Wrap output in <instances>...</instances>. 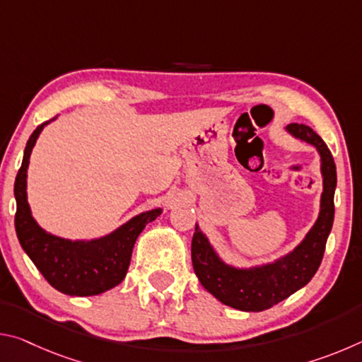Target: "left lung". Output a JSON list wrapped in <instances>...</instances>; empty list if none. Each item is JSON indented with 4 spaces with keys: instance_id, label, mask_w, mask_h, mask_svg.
<instances>
[{
    "instance_id": "left-lung-1",
    "label": "left lung",
    "mask_w": 362,
    "mask_h": 362,
    "mask_svg": "<svg viewBox=\"0 0 362 362\" xmlns=\"http://www.w3.org/2000/svg\"><path fill=\"white\" fill-rule=\"evenodd\" d=\"M293 139L315 146L321 163L322 193L316 222L291 252L279 259L252 267L225 262L206 233L196 223L192 241V262L196 276L207 292L220 302L241 311H263L302 289L321 265L324 249L334 223L335 163L322 139L305 124L286 126Z\"/></svg>"
}]
</instances>
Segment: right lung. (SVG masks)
Returning a JSON list of instances; mask_svg holds the SVG:
<instances>
[{
	"instance_id": "obj_1",
	"label": "right lung",
	"mask_w": 362,
	"mask_h": 362,
	"mask_svg": "<svg viewBox=\"0 0 362 362\" xmlns=\"http://www.w3.org/2000/svg\"><path fill=\"white\" fill-rule=\"evenodd\" d=\"M56 119L57 116L36 127L23 151L22 166L14 183L16 233L35 267L59 292L73 297L99 296L126 278L134 244L145 226L161 216L163 209L156 207L140 212L108 235L93 240H69L40 226L28 204L27 170L40 134L49 122Z\"/></svg>"
}]
</instances>
